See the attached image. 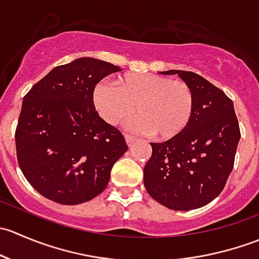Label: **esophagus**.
<instances>
[{
  "mask_svg": "<svg viewBox=\"0 0 259 259\" xmlns=\"http://www.w3.org/2000/svg\"><path fill=\"white\" fill-rule=\"evenodd\" d=\"M125 140H126L127 145H129V146H132L133 144H134V142H135V138H134V137H132V135H129V134H125Z\"/></svg>",
  "mask_w": 259,
  "mask_h": 259,
  "instance_id": "1",
  "label": "esophagus"
}]
</instances>
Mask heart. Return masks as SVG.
<instances>
[{"label": "heart", "instance_id": "obj_1", "mask_svg": "<svg viewBox=\"0 0 259 259\" xmlns=\"http://www.w3.org/2000/svg\"><path fill=\"white\" fill-rule=\"evenodd\" d=\"M115 86L100 82L94 91V104L101 116L117 125L137 106L138 116L127 126L158 139H170L184 132L194 114V93L183 80L156 74L120 76Z\"/></svg>", "mask_w": 259, "mask_h": 259}]
</instances>
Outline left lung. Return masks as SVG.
<instances>
[{
	"mask_svg": "<svg viewBox=\"0 0 259 259\" xmlns=\"http://www.w3.org/2000/svg\"><path fill=\"white\" fill-rule=\"evenodd\" d=\"M178 74L194 93V114L184 132L163 143H150L144 166L149 194L174 210H192L215 199L234 166L241 139L233 101L219 88L192 71Z\"/></svg>",
	"mask_w": 259,
	"mask_h": 259,
	"instance_id": "1",
	"label": "left lung"
}]
</instances>
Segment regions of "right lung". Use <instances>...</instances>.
Segmentation results:
<instances>
[{
	"instance_id": "add662e5",
	"label": "right lung",
	"mask_w": 259,
	"mask_h": 259,
	"mask_svg": "<svg viewBox=\"0 0 259 259\" xmlns=\"http://www.w3.org/2000/svg\"><path fill=\"white\" fill-rule=\"evenodd\" d=\"M119 66L91 57L60 65L31 88L15 133L27 182L50 200L80 204L100 194L127 150L119 129L99 116L94 90Z\"/></svg>"
}]
</instances>
